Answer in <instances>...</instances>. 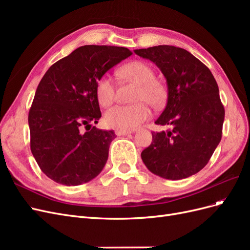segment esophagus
<instances>
[{"instance_id": "34e87169", "label": "esophagus", "mask_w": 250, "mask_h": 250, "mask_svg": "<svg viewBox=\"0 0 250 250\" xmlns=\"http://www.w3.org/2000/svg\"><path fill=\"white\" fill-rule=\"evenodd\" d=\"M115 132L117 135H126V134L131 133L130 130H124V129H116Z\"/></svg>"}]
</instances>
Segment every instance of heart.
Wrapping results in <instances>:
<instances>
[{
	"label": "heart",
	"instance_id": "heart-1",
	"mask_svg": "<svg viewBox=\"0 0 250 250\" xmlns=\"http://www.w3.org/2000/svg\"><path fill=\"white\" fill-rule=\"evenodd\" d=\"M118 76L139 84L135 93V101L130 105H116L105 112V123L119 129H134L151 117L149 104L154 107L165 103L167 90L161 81L155 79L153 67L147 62L137 60L123 65L118 71ZM96 96L100 105L107 107L116 99L115 81L108 74L103 75L96 84Z\"/></svg>",
	"mask_w": 250,
	"mask_h": 250
}]
</instances>
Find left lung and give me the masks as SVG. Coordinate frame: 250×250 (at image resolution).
<instances>
[{
    "mask_svg": "<svg viewBox=\"0 0 250 250\" xmlns=\"http://www.w3.org/2000/svg\"><path fill=\"white\" fill-rule=\"evenodd\" d=\"M153 62L167 79L168 101L155 124L170 129L152 132L141 153L149 171L166 179H183L206 167L221 141L224 106L208 67L185 49L156 46L134 50Z\"/></svg>",
    "mask_w": 250,
    "mask_h": 250,
    "instance_id": "1",
    "label": "left lung"
}]
</instances>
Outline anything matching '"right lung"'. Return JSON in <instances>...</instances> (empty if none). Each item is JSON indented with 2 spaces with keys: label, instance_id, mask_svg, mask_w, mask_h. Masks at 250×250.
Returning <instances> with one entry per match:
<instances>
[{
  "label": "right lung",
  "instance_id": "1",
  "mask_svg": "<svg viewBox=\"0 0 250 250\" xmlns=\"http://www.w3.org/2000/svg\"><path fill=\"white\" fill-rule=\"evenodd\" d=\"M131 54L123 47L82 46L43 75L29 110L30 148L41 170L57 184H85L104 168L116 134L92 127L101 118L96 84Z\"/></svg>",
  "mask_w": 250,
  "mask_h": 250
}]
</instances>
